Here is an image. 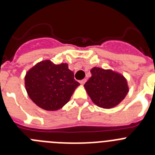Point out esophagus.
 Here are the masks:
<instances>
[{"label":"esophagus","mask_w":155,"mask_h":155,"mask_svg":"<svg viewBox=\"0 0 155 155\" xmlns=\"http://www.w3.org/2000/svg\"><path fill=\"white\" fill-rule=\"evenodd\" d=\"M86 81H87V80H86V79H83V80H81L80 81V84H81V85H83V84H84V83H85V82H86Z\"/></svg>","instance_id":"obj_1"}]
</instances>
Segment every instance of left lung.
<instances>
[{
	"instance_id": "8db88e82",
	"label": "left lung",
	"mask_w": 155,
	"mask_h": 155,
	"mask_svg": "<svg viewBox=\"0 0 155 155\" xmlns=\"http://www.w3.org/2000/svg\"><path fill=\"white\" fill-rule=\"evenodd\" d=\"M84 87L91 101L98 107L111 109L120 103L129 91L124 75L112 70L94 67Z\"/></svg>"
}]
</instances>
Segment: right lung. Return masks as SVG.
Instances as JSON below:
<instances>
[{
    "instance_id": "obj_1",
    "label": "right lung",
    "mask_w": 155,
    "mask_h": 155,
    "mask_svg": "<svg viewBox=\"0 0 155 155\" xmlns=\"http://www.w3.org/2000/svg\"><path fill=\"white\" fill-rule=\"evenodd\" d=\"M25 85L34 103L45 110L56 111L69 102L80 84L74 80L68 64H54L46 60L28 70Z\"/></svg>"
}]
</instances>
